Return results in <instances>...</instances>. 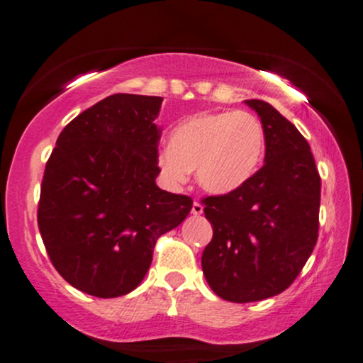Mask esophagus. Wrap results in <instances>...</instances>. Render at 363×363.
Listing matches in <instances>:
<instances>
[{
    "mask_svg": "<svg viewBox=\"0 0 363 363\" xmlns=\"http://www.w3.org/2000/svg\"><path fill=\"white\" fill-rule=\"evenodd\" d=\"M203 204L199 203V201H194V204H192V214H196V216H199V214H203Z\"/></svg>",
    "mask_w": 363,
    "mask_h": 363,
    "instance_id": "esophagus-1",
    "label": "esophagus"
}]
</instances>
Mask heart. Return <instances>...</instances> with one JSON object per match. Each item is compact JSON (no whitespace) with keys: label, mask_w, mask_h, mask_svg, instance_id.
<instances>
[{"label":"heart","mask_w":363,"mask_h":363,"mask_svg":"<svg viewBox=\"0 0 363 363\" xmlns=\"http://www.w3.org/2000/svg\"><path fill=\"white\" fill-rule=\"evenodd\" d=\"M264 128L242 110L204 112L174 128L171 147L157 155L160 174L181 184L196 169L199 184L216 194L231 192L258 171L264 155Z\"/></svg>","instance_id":"1"}]
</instances>
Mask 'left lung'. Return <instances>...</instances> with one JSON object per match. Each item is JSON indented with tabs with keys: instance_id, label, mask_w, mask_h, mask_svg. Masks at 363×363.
Masks as SVG:
<instances>
[{
	"instance_id": "left-lung-1",
	"label": "left lung",
	"mask_w": 363,
	"mask_h": 363,
	"mask_svg": "<svg viewBox=\"0 0 363 363\" xmlns=\"http://www.w3.org/2000/svg\"><path fill=\"white\" fill-rule=\"evenodd\" d=\"M264 128V166L223 196L201 199L213 240L203 273L219 298L250 303L286 290L318 240L320 181L308 142L277 108L246 100Z\"/></svg>"
}]
</instances>
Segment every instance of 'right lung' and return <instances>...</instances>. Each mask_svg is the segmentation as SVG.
Wrapping results in <instances>:
<instances>
[{
    "label": "right lung",
    "instance_id": "1",
    "mask_svg": "<svg viewBox=\"0 0 363 363\" xmlns=\"http://www.w3.org/2000/svg\"><path fill=\"white\" fill-rule=\"evenodd\" d=\"M160 97L116 94L63 128L41 181L38 228L62 278L97 298L139 286L155 241L192 208L155 177Z\"/></svg>",
    "mask_w": 363,
    "mask_h": 363
}]
</instances>
